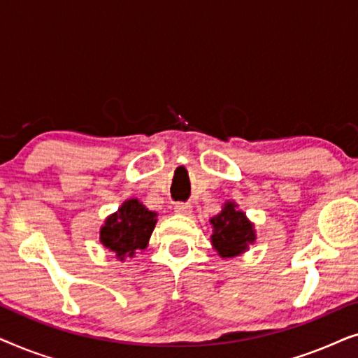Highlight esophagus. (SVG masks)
Returning a JSON list of instances; mask_svg holds the SVG:
<instances>
[{"label":"esophagus","mask_w":358,"mask_h":358,"mask_svg":"<svg viewBox=\"0 0 358 358\" xmlns=\"http://www.w3.org/2000/svg\"><path fill=\"white\" fill-rule=\"evenodd\" d=\"M174 212L179 213V215H185V217H187V215L192 213V205L179 202V203L174 205Z\"/></svg>","instance_id":"obj_1"}]
</instances>
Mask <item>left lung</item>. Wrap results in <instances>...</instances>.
Returning <instances> with one entry per match:
<instances>
[{
  "label": "left lung",
  "mask_w": 358,
  "mask_h": 358,
  "mask_svg": "<svg viewBox=\"0 0 358 358\" xmlns=\"http://www.w3.org/2000/svg\"><path fill=\"white\" fill-rule=\"evenodd\" d=\"M210 223L213 227V234L210 236L213 249L224 259L239 256L256 241L254 224L234 202L224 203L222 212L215 215Z\"/></svg>",
  "instance_id": "1"
}]
</instances>
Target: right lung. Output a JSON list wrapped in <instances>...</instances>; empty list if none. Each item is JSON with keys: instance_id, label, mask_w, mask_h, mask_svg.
Listing matches in <instances>:
<instances>
[{"instance_id": "add662e5", "label": "right lung", "mask_w": 358, "mask_h": 358, "mask_svg": "<svg viewBox=\"0 0 358 358\" xmlns=\"http://www.w3.org/2000/svg\"><path fill=\"white\" fill-rule=\"evenodd\" d=\"M155 224V212H150L136 199L125 200L115 213L106 218L101 228V243L124 261L127 256L134 257L135 251H143L148 246Z\"/></svg>"}]
</instances>
